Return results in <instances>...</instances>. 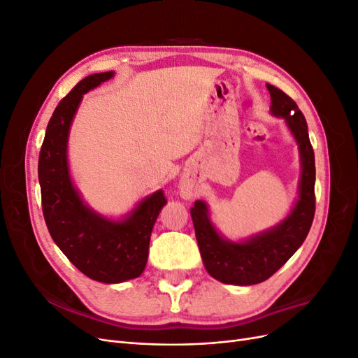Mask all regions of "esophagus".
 Masks as SVG:
<instances>
[{
	"mask_svg": "<svg viewBox=\"0 0 358 358\" xmlns=\"http://www.w3.org/2000/svg\"><path fill=\"white\" fill-rule=\"evenodd\" d=\"M179 192L182 199H192L197 194V187L196 183L192 182L189 178H182L179 182Z\"/></svg>",
	"mask_w": 358,
	"mask_h": 358,
	"instance_id": "esophagus-1",
	"label": "esophagus"
}]
</instances>
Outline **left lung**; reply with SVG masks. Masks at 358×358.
Masks as SVG:
<instances>
[{"label": "left lung", "mask_w": 358, "mask_h": 358, "mask_svg": "<svg viewBox=\"0 0 358 358\" xmlns=\"http://www.w3.org/2000/svg\"><path fill=\"white\" fill-rule=\"evenodd\" d=\"M272 96L270 110L282 116L300 149L301 178L294 209L275 229L242 243L225 241L216 233L208 216V206L197 200L191 208L203 264L222 284L254 285L268 279L282 267L305 242L315 215V155L308 134L306 119L296 101L267 83Z\"/></svg>", "instance_id": "left-lung-1"}]
</instances>
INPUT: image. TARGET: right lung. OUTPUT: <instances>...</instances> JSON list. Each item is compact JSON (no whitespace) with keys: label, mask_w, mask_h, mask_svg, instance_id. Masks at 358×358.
Returning a JSON list of instances; mask_svg holds the SVG:
<instances>
[{"label":"right lung","mask_w":358,"mask_h":358,"mask_svg":"<svg viewBox=\"0 0 358 358\" xmlns=\"http://www.w3.org/2000/svg\"><path fill=\"white\" fill-rule=\"evenodd\" d=\"M113 71L91 74L64 96L46 128L38 157L43 216L53 242L83 275L119 284L142 275L154 224L167 203L162 191L137 204L124 221L106 220L86 208L74 189L69 164L70 125L83 94L110 79Z\"/></svg>","instance_id":"add662e5"}]
</instances>
